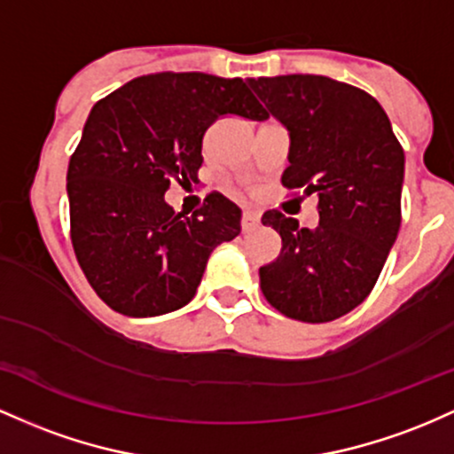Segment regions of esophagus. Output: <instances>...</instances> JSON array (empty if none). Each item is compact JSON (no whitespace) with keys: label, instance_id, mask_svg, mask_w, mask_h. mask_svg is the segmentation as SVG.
Instances as JSON below:
<instances>
[{"label":"esophagus","instance_id":"esophagus-1","mask_svg":"<svg viewBox=\"0 0 454 454\" xmlns=\"http://www.w3.org/2000/svg\"><path fill=\"white\" fill-rule=\"evenodd\" d=\"M240 225H242V231L244 233H251V231H254V229L259 227V216H254V214H251V212H244Z\"/></svg>","mask_w":454,"mask_h":454}]
</instances>
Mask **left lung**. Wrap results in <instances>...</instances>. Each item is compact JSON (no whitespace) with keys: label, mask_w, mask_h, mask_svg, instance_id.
Segmentation results:
<instances>
[{"label":"left lung","mask_w":454,"mask_h":454,"mask_svg":"<svg viewBox=\"0 0 454 454\" xmlns=\"http://www.w3.org/2000/svg\"><path fill=\"white\" fill-rule=\"evenodd\" d=\"M289 130L283 186L317 195L319 225L298 227L278 210L262 216L277 229L281 254L259 268L274 309L324 324L371 294L401 227L403 147L381 105L366 91L322 74L248 79Z\"/></svg>","instance_id":"left-lung-1"}]
</instances>
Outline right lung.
<instances>
[{"label": "right lung", "instance_id": "add662e5", "mask_svg": "<svg viewBox=\"0 0 454 454\" xmlns=\"http://www.w3.org/2000/svg\"><path fill=\"white\" fill-rule=\"evenodd\" d=\"M263 120L242 79L156 73L94 105L68 165L70 238L91 289L129 317L188 304L207 257L240 233L221 192L186 216L165 201L173 180L197 182L203 135L223 115Z\"/></svg>", "mask_w": 454, "mask_h": 454}]
</instances>
